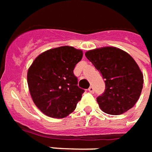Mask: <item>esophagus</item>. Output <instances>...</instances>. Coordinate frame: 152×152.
<instances>
[{
  "label": "esophagus",
  "instance_id": "1",
  "mask_svg": "<svg viewBox=\"0 0 152 152\" xmlns=\"http://www.w3.org/2000/svg\"><path fill=\"white\" fill-rule=\"evenodd\" d=\"M88 92H90L91 93H94V88L93 86H90V87L88 88Z\"/></svg>",
  "mask_w": 152,
  "mask_h": 152
}]
</instances>
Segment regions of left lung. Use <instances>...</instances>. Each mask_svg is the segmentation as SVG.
Wrapping results in <instances>:
<instances>
[{"mask_svg": "<svg viewBox=\"0 0 152 152\" xmlns=\"http://www.w3.org/2000/svg\"><path fill=\"white\" fill-rule=\"evenodd\" d=\"M85 56L104 80V92L96 97L102 110L119 115L133 107L143 84V76L133 58L124 50L112 47L88 50Z\"/></svg>", "mask_w": 152, "mask_h": 152, "instance_id": "8db88e82", "label": "left lung"}]
</instances>
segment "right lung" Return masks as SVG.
Returning <instances> with one entry per match:
<instances>
[{
    "label": "right lung",
    "instance_id": "obj_1",
    "mask_svg": "<svg viewBox=\"0 0 152 152\" xmlns=\"http://www.w3.org/2000/svg\"><path fill=\"white\" fill-rule=\"evenodd\" d=\"M83 53L72 47H60L39 55L27 73L30 95L47 116L63 118L75 110L85 90L73 72Z\"/></svg>",
    "mask_w": 152,
    "mask_h": 152
}]
</instances>
